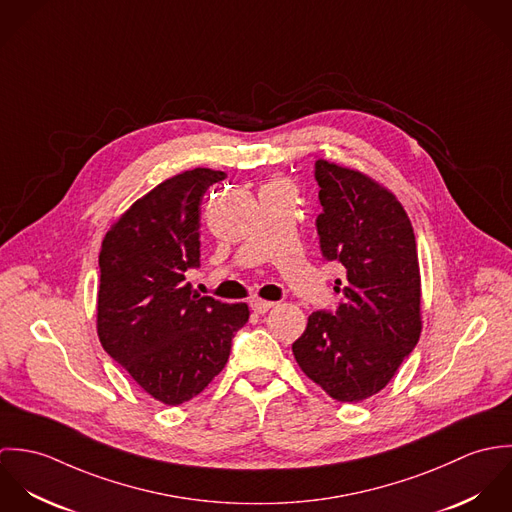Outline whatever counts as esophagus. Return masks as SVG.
I'll return each instance as SVG.
<instances>
[{"instance_id": "34e87169", "label": "esophagus", "mask_w": 512, "mask_h": 512, "mask_svg": "<svg viewBox=\"0 0 512 512\" xmlns=\"http://www.w3.org/2000/svg\"><path fill=\"white\" fill-rule=\"evenodd\" d=\"M274 305H276L274 301H266V299H258V297L250 301V307L254 309V313H260V315L266 313V311H270Z\"/></svg>"}]
</instances>
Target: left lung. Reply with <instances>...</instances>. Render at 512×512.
<instances>
[{"mask_svg": "<svg viewBox=\"0 0 512 512\" xmlns=\"http://www.w3.org/2000/svg\"><path fill=\"white\" fill-rule=\"evenodd\" d=\"M321 254L347 284L337 311H315L292 345L299 368L339 402L380 392L414 351L420 331L416 236L400 201L382 185L325 159L315 161Z\"/></svg>", "mask_w": 512, "mask_h": 512, "instance_id": "left-lung-1", "label": "left lung"}]
</instances>
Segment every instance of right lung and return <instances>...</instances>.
Wrapping results in <instances>:
<instances>
[{
    "label": "right lung",
    "instance_id": "obj_1",
    "mask_svg": "<svg viewBox=\"0 0 512 512\" xmlns=\"http://www.w3.org/2000/svg\"><path fill=\"white\" fill-rule=\"evenodd\" d=\"M226 175L197 167L138 199L102 240L96 327L104 351L147 394L179 406L226 365L246 303L201 297L185 272L201 266V201Z\"/></svg>",
    "mask_w": 512,
    "mask_h": 512
}]
</instances>
